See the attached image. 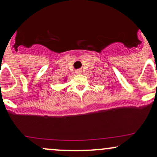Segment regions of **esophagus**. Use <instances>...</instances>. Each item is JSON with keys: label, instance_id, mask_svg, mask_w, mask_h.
Wrapping results in <instances>:
<instances>
[{"label": "esophagus", "instance_id": "obj_1", "mask_svg": "<svg viewBox=\"0 0 157 157\" xmlns=\"http://www.w3.org/2000/svg\"><path fill=\"white\" fill-rule=\"evenodd\" d=\"M76 74H77V75H80V74H81V70L80 69H77L76 71Z\"/></svg>", "mask_w": 157, "mask_h": 157}]
</instances>
